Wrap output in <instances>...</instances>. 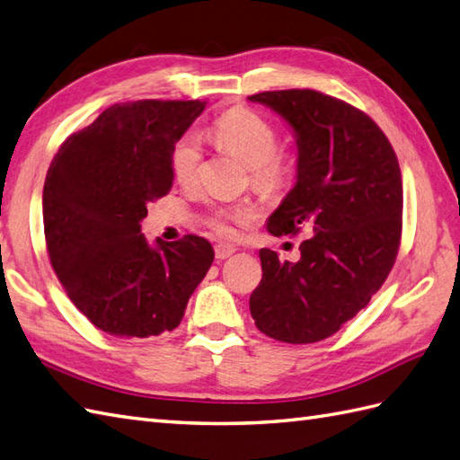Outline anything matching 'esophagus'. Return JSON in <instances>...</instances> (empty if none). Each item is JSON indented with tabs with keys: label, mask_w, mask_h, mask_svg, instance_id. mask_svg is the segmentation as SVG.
Listing matches in <instances>:
<instances>
[{
	"label": "esophagus",
	"mask_w": 460,
	"mask_h": 460,
	"mask_svg": "<svg viewBox=\"0 0 460 460\" xmlns=\"http://www.w3.org/2000/svg\"><path fill=\"white\" fill-rule=\"evenodd\" d=\"M237 251L233 247V244H223V243H219V244H216V256L219 261H223V259H229V256Z\"/></svg>",
	"instance_id": "obj_1"
}]
</instances>
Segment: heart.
Masks as SVG:
<instances>
[{"mask_svg": "<svg viewBox=\"0 0 460 460\" xmlns=\"http://www.w3.org/2000/svg\"><path fill=\"white\" fill-rule=\"evenodd\" d=\"M208 137L219 151L237 158L251 168L254 191L262 198H276L290 188L296 174L294 156L279 148V129L249 108H231L208 127ZM201 145L194 133L178 137L170 151V170L180 186H194L201 166ZM251 213L241 208H216L209 227L223 237H231V223L249 221Z\"/></svg>", "mask_w": 460, "mask_h": 460, "instance_id": "obj_1", "label": "heart"}]
</instances>
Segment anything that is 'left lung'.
<instances>
[{"label":"left lung","instance_id":"1","mask_svg":"<svg viewBox=\"0 0 460 460\" xmlns=\"http://www.w3.org/2000/svg\"><path fill=\"white\" fill-rule=\"evenodd\" d=\"M290 123L297 176L269 231L307 233L300 261L261 249L251 294L254 325L292 345L327 339L367 307L400 251L403 190L398 156L370 117L315 90L249 95Z\"/></svg>","mask_w":460,"mask_h":460}]
</instances>
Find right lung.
I'll use <instances>...</instances> for the list:
<instances>
[{
	"label": "right lung",
	"instance_id": "obj_1",
	"mask_svg": "<svg viewBox=\"0 0 460 460\" xmlns=\"http://www.w3.org/2000/svg\"><path fill=\"white\" fill-rule=\"evenodd\" d=\"M208 102L115 103L72 133L42 190L47 252L72 304L113 337L172 331L213 262L209 241L146 243V206L172 188L170 151Z\"/></svg>",
	"mask_w": 460,
	"mask_h": 460
}]
</instances>
